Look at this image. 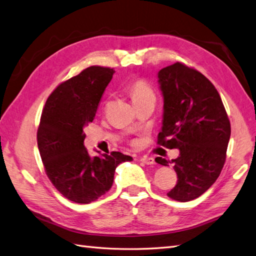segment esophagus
<instances>
[{"label":"esophagus","instance_id":"obj_1","mask_svg":"<svg viewBox=\"0 0 256 256\" xmlns=\"http://www.w3.org/2000/svg\"><path fill=\"white\" fill-rule=\"evenodd\" d=\"M140 162L144 163L146 165H153L155 163V160L153 158H148V156H142L140 158Z\"/></svg>","mask_w":256,"mask_h":256}]
</instances>
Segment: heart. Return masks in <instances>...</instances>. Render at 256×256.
<instances>
[{
  "label": "heart",
  "mask_w": 256,
  "mask_h": 256,
  "mask_svg": "<svg viewBox=\"0 0 256 256\" xmlns=\"http://www.w3.org/2000/svg\"><path fill=\"white\" fill-rule=\"evenodd\" d=\"M130 96L132 98V101L136 102L146 98L154 96V92L144 80H136L130 86Z\"/></svg>",
  "instance_id": "b5f03b06"
}]
</instances>
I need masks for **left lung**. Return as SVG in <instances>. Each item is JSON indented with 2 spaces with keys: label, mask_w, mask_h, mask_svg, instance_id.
Returning <instances> with one entry per match:
<instances>
[{
  "label": "left lung",
  "mask_w": 256,
  "mask_h": 256,
  "mask_svg": "<svg viewBox=\"0 0 256 256\" xmlns=\"http://www.w3.org/2000/svg\"><path fill=\"white\" fill-rule=\"evenodd\" d=\"M158 84L164 98L163 126L158 143L179 148L172 162L177 184L167 193L172 200L188 202L202 196L220 176L226 160L230 122L220 93L210 81L193 68L175 63L160 70Z\"/></svg>",
  "instance_id": "obj_1"
}]
</instances>
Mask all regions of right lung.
<instances>
[{
  "mask_svg": "<svg viewBox=\"0 0 256 256\" xmlns=\"http://www.w3.org/2000/svg\"><path fill=\"white\" fill-rule=\"evenodd\" d=\"M115 72L91 66L58 86L48 98L36 134L44 170L68 200L88 204L113 186L116 167L132 160L120 152L90 156L84 128L92 122L100 100Z\"/></svg>",
  "mask_w": 256,
  "mask_h": 256,
  "instance_id": "1",
  "label": "right lung"
}]
</instances>
